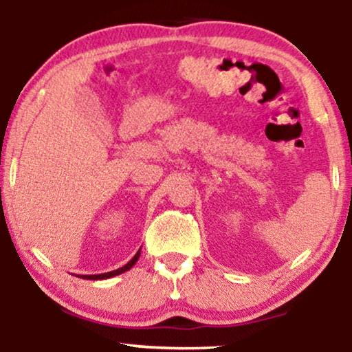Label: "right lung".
<instances>
[{
  "label": "right lung",
  "mask_w": 352,
  "mask_h": 352,
  "mask_svg": "<svg viewBox=\"0 0 352 352\" xmlns=\"http://www.w3.org/2000/svg\"><path fill=\"white\" fill-rule=\"evenodd\" d=\"M139 256H141V250H139V252L134 254L133 256V259L131 261H129L128 264H124L123 267H120V269H115V271H112V272H104V274H94V276H76V277H81V278H86V280H102V278H110V277H115V276H118V274H123V272H126V271H129V269H131L134 264H136V261L139 259Z\"/></svg>",
  "instance_id": "obj_1"
}]
</instances>
